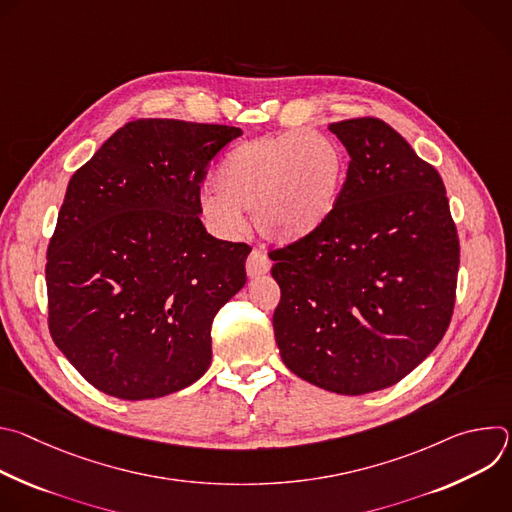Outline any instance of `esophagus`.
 I'll return each instance as SVG.
<instances>
[{"label": "esophagus", "instance_id": "obj_1", "mask_svg": "<svg viewBox=\"0 0 512 512\" xmlns=\"http://www.w3.org/2000/svg\"><path fill=\"white\" fill-rule=\"evenodd\" d=\"M269 269H271L269 257H267L263 251L253 249L251 255L247 257V275H249V277H261V275H265Z\"/></svg>", "mask_w": 512, "mask_h": 512}]
</instances>
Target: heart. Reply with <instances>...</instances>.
<instances>
[{"label":"heart","mask_w":512,"mask_h":512,"mask_svg":"<svg viewBox=\"0 0 512 512\" xmlns=\"http://www.w3.org/2000/svg\"><path fill=\"white\" fill-rule=\"evenodd\" d=\"M346 178L340 145L320 131H287L241 143L216 170L218 194L202 196L208 221L239 231L242 210L277 243L314 235L336 208Z\"/></svg>","instance_id":"1"}]
</instances>
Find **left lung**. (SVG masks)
Wrapping results in <instances>:
<instances>
[{"label":"left lung","instance_id":"obj_1","mask_svg":"<svg viewBox=\"0 0 512 512\" xmlns=\"http://www.w3.org/2000/svg\"><path fill=\"white\" fill-rule=\"evenodd\" d=\"M350 156L328 221L271 249L281 300L273 332L285 367L340 395L387 389L444 338L460 241L446 186L389 123H330Z\"/></svg>","mask_w":512,"mask_h":512}]
</instances>
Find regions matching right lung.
<instances>
[{
  "mask_svg": "<svg viewBox=\"0 0 512 512\" xmlns=\"http://www.w3.org/2000/svg\"><path fill=\"white\" fill-rule=\"evenodd\" d=\"M243 131L135 119L72 174L46 253L48 328L95 389L156 399L210 367V328L247 281V243L200 221V184Z\"/></svg>",
  "mask_w": 512,
  "mask_h": 512,
  "instance_id": "1",
  "label": "right lung"
}]
</instances>
